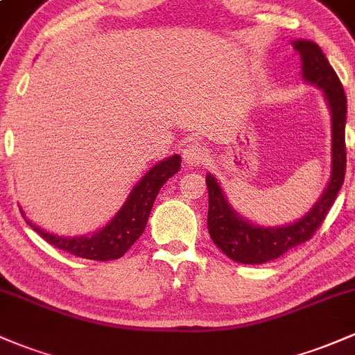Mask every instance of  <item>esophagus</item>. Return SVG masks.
<instances>
[{"mask_svg": "<svg viewBox=\"0 0 355 355\" xmlns=\"http://www.w3.org/2000/svg\"><path fill=\"white\" fill-rule=\"evenodd\" d=\"M207 148L198 142L189 144V146H186L184 150H182V161L188 164V166H200V164L207 162Z\"/></svg>", "mask_w": 355, "mask_h": 355, "instance_id": "1", "label": "esophagus"}]
</instances>
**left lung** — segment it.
Segmentation results:
<instances>
[{
    "label": "left lung",
    "instance_id": "obj_1",
    "mask_svg": "<svg viewBox=\"0 0 355 355\" xmlns=\"http://www.w3.org/2000/svg\"><path fill=\"white\" fill-rule=\"evenodd\" d=\"M300 54L301 76L306 83L320 87L331 115V173L329 184L313 208L296 222L284 227H261L240 216L228 203L222 186L213 174L208 186V232L215 245L232 261L240 264H264L313 237L323 223L345 178V113L347 98L340 79L327 60L322 49L310 40H295Z\"/></svg>",
    "mask_w": 355,
    "mask_h": 355
}]
</instances>
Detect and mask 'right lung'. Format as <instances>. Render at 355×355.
Returning <instances> with one entry per match:
<instances>
[{
	"instance_id": "1",
	"label": "right lung",
	"mask_w": 355,
	"mask_h": 355,
	"mask_svg": "<svg viewBox=\"0 0 355 355\" xmlns=\"http://www.w3.org/2000/svg\"><path fill=\"white\" fill-rule=\"evenodd\" d=\"M179 167H181V157L178 154L150 167L146 176L133 186L127 201L118 209L116 215L105 227L91 235L62 237V235L44 232L30 220H26V223L33 230H37L42 239H45L49 243L64 252L83 259H91V261H115L127 252L137 242V239L144 234L155 198L167 179L178 173ZM21 215L25 216V213L21 211Z\"/></svg>"
}]
</instances>
